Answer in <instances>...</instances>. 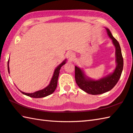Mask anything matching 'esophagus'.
<instances>
[{
  "label": "esophagus",
  "instance_id": "1",
  "mask_svg": "<svg viewBox=\"0 0 133 133\" xmlns=\"http://www.w3.org/2000/svg\"><path fill=\"white\" fill-rule=\"evenodd\" d=\"M74 57H75V55L74 54H73V53H70V54H69L68 55V58L70 61L73 60L74 59Z\"/></svg>",
  "mask_w": 133,
  "mask_h": 133
}]
</instances>
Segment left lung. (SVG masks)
I'll list each match as a JSON object with an SVG mask.
<instances>
[{
  "label": "left lung",
  "mask_w": 133,
  "mask_h": 133,
  "mask_svg": "<svg viewBox=\"0 0 133 133\" xmlns=\"http://www.w3.org/2000/svg\"><path fill=\"white\" fill-rule=\"evenodd\" d=\"M107 30L116 48L117 66L114 72L99 80L94 81L86 78L83 71L79 67L75 66V79L77 84L82 90L91 95L102 94L112 90L119 80L123 69V58L119 43L113 37L109 30L107 28Z\"/></svg>",
  "instance_id": "8db88e82"
}]
</instances>
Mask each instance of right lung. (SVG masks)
I'll return each mask as SVG.
<instances>
[{"label": "right lung", "mask_w": 133, "mask_h": 133, "mask_svg": "<svg viewBox=\"0 0 133 133\" xmlns=\"http://www.w3.org/2000/svg\"><path fill=\"white\" fill-rule=\"evenodd\" d=\"M9 59L8 60V71L9 73ZM65 63H66V62H65L64 60V61L63 63H62L59 66L57 67V68L55 69V70L54 71V76L52 77V78L51 79V81H50L49 85L48 87H46L45 88L43 89L42 90L38 91L35 92L31 93V94L25 93V92H21V91L20 92H21L23 94H24V95L26 96H30L31 98H43V97H45V96L50 95V94H52L55 91V90H56V88L57 87V79H58L60 68H61L62 66H63Z\"/></svg>", "instance_id": "add662e5"}]
</instances>
